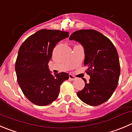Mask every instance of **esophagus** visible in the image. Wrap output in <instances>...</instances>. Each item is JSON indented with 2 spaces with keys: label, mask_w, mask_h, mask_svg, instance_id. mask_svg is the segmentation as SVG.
Masks as SVG:
<instances>
[{
  "label": "esophagus",
  "mask_w": 132,
  "mask_h": 132,
  "mask_svg": "<svg viewBox=\"0 0 132 132\" xmlns=\"http://www.w3.org/2000/svg\"><path fill=\"white\" fill-rule=\"evenodd\" d=\"M69 79H70V80H75V79H76V78H75L73 75L70 74V75H69Z\"/></svg>",
  "instance_id": "1"
}]
</instances>
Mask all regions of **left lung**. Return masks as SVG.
Listing matches in <instances>:
<instances>
[{"mask_svg": "<svg viewBox=\"0 0 132 132\" xmlns=\"http://www.w3.org/2000/svg\"><path fill=\"white\" fill-rule=\"evenodd\" d=\"M69 39L84 48V64L90 76L89 82L83 79L85 86L77 96L88 105H100L110 98L118 84L120 63L117 50L109 39L94 29L76 31Z\"/></svg>", "mask_w": 132, "mask_h": 132, "instance_id": "obj_1", "label": "left lung"}]
</instances>
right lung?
Wrapping results in <instances>:
<instances>
[{
    "instance_id": "add662e5",
    "label": "right lung",
    "mask_w": 132,
    "mask_h": 132,
    "mask_svg": "<svg viewBox=\"0 0 132 132\" xmlns=\"http://www.w3.org/2000/svg\"><path fill=\"white\" fill-rule=\"evenodd\" d=\"M68 32L40 29L22 44L15 62L17 81L24 95L31 103L46 106L53 103L60 86L68 80L67 73L52 75L48 62L56 44L69 37Z\"/></svg>"
}]
</instances>
